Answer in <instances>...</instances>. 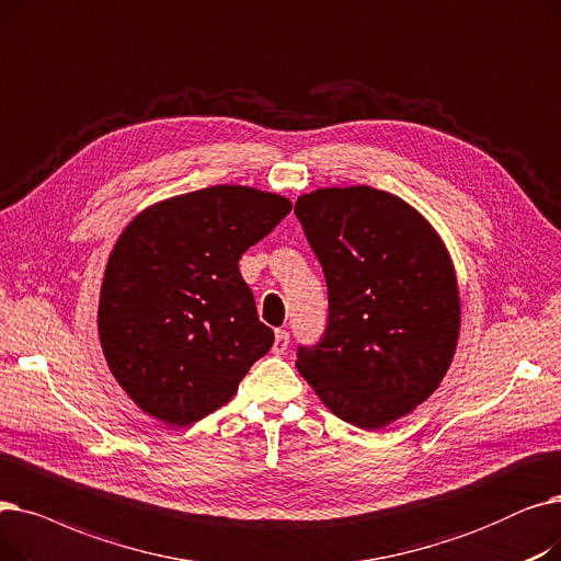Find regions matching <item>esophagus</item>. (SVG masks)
<instances>
[{
    "mask_svg": "<svg viewBox=\"0 0 561 561\" xmlns=\"http://www.w3.org/2000/svg\"><path fill=\"white\" fill-rule=\"evenodd\" d=\"M287 346H289V333L287 331H283V329H278L276 331V340H274V354L276 356H280V354H285L287 352Z\"/></svg>",
    "mask_w": 561,
    "mask_h": 561,
    "instance_id": "esophagus-1",
    "label": "esophagus"
}]
</instances>
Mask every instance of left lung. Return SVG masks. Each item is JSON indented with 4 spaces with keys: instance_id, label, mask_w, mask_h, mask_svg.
I'll return each mask as SVG.
<instances>
[{
    "instance_id": "1",
    "label": "left lung",
    "mask_w": 561,
    "mask_h": 561,
    "mask_svg": "<svg viewBox=\"0 0 561 561\" xmlns=\"http://www.w3.org/2000/svg\"><path fill=\"white\" fill-rule=\"evenodd\" d=\"M329 287L319 344L297 369L324 407L360 430L409 415L447 375L461 301L440 234L388 192L329 186L295 205Z\"/></svg>"
}]
</instances>
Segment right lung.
I'll use <instances>...</instances> for the list:
<instances>
[{"mask_svg": "<svg viewBox=\"0 0 561 561\" xmlns=\"http://www.w3.org/2000/svg\"><path fill=\"white\" fill-rule=\"evenodd\" d=\"M289 209L285 196L217 184L154 203L121 232L98 333L114 379L144 413L190 426L228 404L272 350L239 257Z\"/></svg>", "mask_w": 561, "mask_h": 561, "instance_id": "add662e5", "label": "right lung"}]
</instances>
